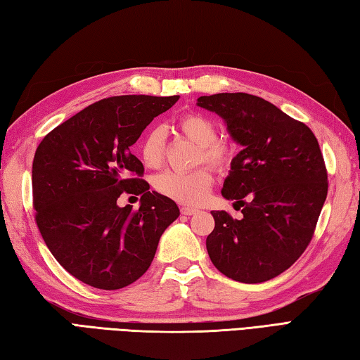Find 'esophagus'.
I'll return each mask as SVG.
<instances>
[{
  "instance_id": "obj_1",
  "label": "esophagus",
  "mask_w": 360,
  "mask_h": 360,
  "mask_svg": "<svg viewBox=\"0 0 360 360\" xmlns=\"http://www.w3.org/2000/svg\"><path fill=\"white\" fill-rule=\"evenodd\" d=\"M180 212H181V214H185V216H191V214L198 213L199 210L198 208H191V207H181Z\"/></svg>"
}]
</instances>
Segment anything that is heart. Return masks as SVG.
Returning <instances> with one entry per match:
<instances>
[{
	"label": "heart",
	"mask_w": 360,
	"mask_h": 360,
	"mask_svg": "<svg viewBox=\"0 0 360 360\" xmlns=\"http://www.w3.org/2000/svg\"><path fill=\"white\" fill-rule=\"evenodd\" d=\"M181 136L198 146L195 165L205 162L216 171H226L236 157V147L232 141L218 138V127L208 116L200 112H189L175 124ZM165 130L152 127L144 134L139 146V155L147 167H160L165 160ZM213 185V177L207 167H199L191 172L166 171L157 175L153 186L166 198L183 205H198L205 198Z\"/></svg>",
	"instance_id": "b5f03b06"
}]
</instances>
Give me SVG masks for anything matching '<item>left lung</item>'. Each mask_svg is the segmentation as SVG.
I'll use <instances>...</instances> for the list:
<instances>
[{
    "mask_svg": "<svg viewBox=\"0 0 360 360\" xmlns=\"http://www.w3.org/2000/svg\"><path fill=\"white\" fill-rule=\"evenodd\" d=\"M198 105L226 120L243 146L221 191L243 207V218L212 212L208 255L229 279L266 282L300 259L314 236L328 195L320 146L306 124L260 97L214 94Z\"/></svg>",
    "mask_w": 360,
    "mask_h": 360,
    "instance_id": "1",
    "label": "left lung"
}]
</instances>
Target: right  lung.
Wrapping results in <instances>:
<instances>
[{"instance_id": "right-lung-1", "label": "right lung", "mask_w": 360, "mask_h": 360, "mask_svg": "<svg viewBox=\"0 0 360 360\" xmlns=\"http://www.w3.org/2000/svg\"><path fill=\"white\" fill-rule=\"evenodd\" d=\"M179 96H119L84 108L51 130L32 161V205L40 235L60 266L100 290L146 273L165 230L179 218L172 199L148 191L130 147ZM141 207H119L120 193Z\"/></svg>"}]
</instances>
